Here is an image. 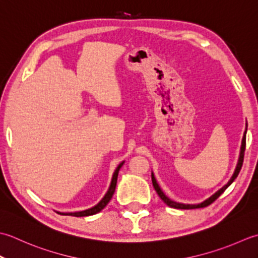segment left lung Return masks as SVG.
<instances>
[{"label": "left lung", "instance_id": "obj_1", "mask_svg": "<svg viewBox=\"0 0 258 258\" xmlns=\"http://www.w3.org/2000/svg\"><path fill=\"white\" fill-rule=\"evenodd\" d=\"M245 147H246V131L244 134V137H243V141H241V148H240V155H239V159H238V164L237 166H236V169H235V172L233 177L230 178V180L226 183V185L220 188L219 190L217 192H215L213 196H210L208 199H206V201L203 202L202 204H198V205H185V204H179V203H176V202H172L171 199L168 198L164 192H162V190L160 189V187L158 186V183H157L155 177H154V173L151 175V180H152V185H154V188L155 190L157 191V194H158V196L161 198V201L164 202L166 205H168V206L171 207V208H177V209H195V208H203V207H206L208 206V205H210L212 203H214L216 199L222 195V194L226 190V188H227L230 183H232L235 179L236 177L238 176V173L241 169V166H243V161H244V152H245Z\"/></svg>", "mask_w": 258, "mask_h": 258}]
</instances>
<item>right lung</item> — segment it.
Segmentation results:
<instances>
[{
	"label": "right lung",
	"instance_id": "1",
	"mask_svg": "<svg viewBox=\"0 0 258 258\" xmlns=\"http://www.w3.org/2000/svg\"><path fill=\"white\" fill-rule=\"evenodd\" d=\"M123 165V162H121L118 167L117 169L114 170V173H113V177H112V180H111V185H110L109 187V190L107 191L106 196H104L101 202H100L98 205H96V206L90 208V209H87V210H83V212H78V213H68V214H61V215H71V216H75V217H83V216H90V215H94L97 214L99 212H101V210L107 206V204L110 202V199L112 198L113 196V192H114V189H115V185H117V179H118V173H119V170L120 168H121V166Z\"/></svg>",
	"mask_w": 258,
	"mask_h": 258
}]
</instances>
